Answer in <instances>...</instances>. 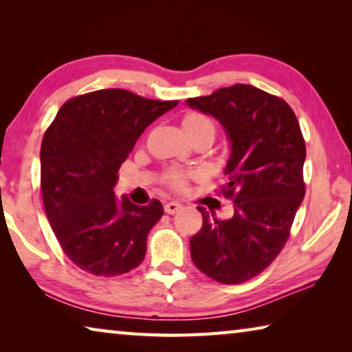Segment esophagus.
Here are the masks:
<instances>
[{
  "label": "esophagus",
  "instance_id": "34e87169",
  "mask_svg": "<svg viewBox=\"0 0 352 352\" xmlns=\"http://www.w3.org/2000/svg\"><path fill=\"white\" fill-rule=\"evenodd\" d=\"M182 210V205L178 204V201H168V204L164 205V211L168 214H175Z\"/></svg>",
  "mask_w": 352,
  "mask_h": 352
}]
</instances>
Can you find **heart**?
Listing matches in <instances>:
<instances>
[{
    "instance_id": "b5f03b06",
    "label": "heart",
    "mask_w": 352,
    "mask_h": 352,
    "mask_svg": "<svg viewBox=\"0 0 352 352\" xmlns=\"http://www.w3.org/2000/svg\"><path fill=\"white\" fill-rule=\"evenodd\" d=\"M183 129L188 136L197 135V133H211L214 136V124L210 118L205 115H200V113H188L186 116L183 118ZM166 182L170 184L172 188L180 189L186 183V175L183 172L178 170H170L168 177H166Z\"/></svg>"
}]
</instances>
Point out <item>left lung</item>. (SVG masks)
I'll list each match as a JSON object with an SVG mask.
<instances>
[{"instance_id": "8db88e82", "label": "left lung", "mask_w": 352, "mask_h": 352, "mask_svg": "<svg viewBox=\"0 0 352 352\" xmlns=\"http://www.w3.org/2000/svg\"><path fill=\"white\" fill-rule=\"evenodd\" d=\"M186 105L222 126L230 142L222 190L234 201L228 220L199 206L204 225L189 239L190 258L214 281L245 283L281 252L305 199L300 124L287 102L245 83L190 98Z\"/></svg>"}]
</instances>
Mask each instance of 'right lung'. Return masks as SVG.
Instances as JSON below:
<instances>
[{
    "label": "right lung",
    "instance_id": "obj_1",
    "mask_svg": "<svg viewBox=\"0 0 352 352\" xmlns=\"http://www.w3.org/2000/svg\"><path fill=\"white\" fill-rule=\"evenodd\" d=\"M177 104L98 90L65 102L46 130L40 151L45 211L65 254L82 270L116 276L144 259L163 205L115 197L118 170L146 127Z\"/></svg>",
    "mask_w": 352,
    "mask_h": 352
}]
</instances>
